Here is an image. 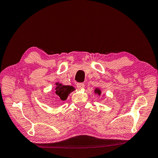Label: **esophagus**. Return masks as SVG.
Wrapping results in <instances>:
<instances>
[{"label":"esophagus","instance_id":"34e87169","mask_svg":"<svg viewBox=\"0 0 158 158\" xmlns=\"http://www.w3.org/2000/svg\"><path fill=\"white\" fill-rule=\"evenodd\" d=\"M76 87L77 89H83L85 87V84L82 83V82H79V83H77L76 84Z\"/></svg>","mask_w":158,"mask_h":158}]
</instances>
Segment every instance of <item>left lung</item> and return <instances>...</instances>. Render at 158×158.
<instances>
[{"label":"left lung","instance_id":"8db88e82","mask_svg":"<svg viewBox=\"0 0 158 158\" xmlns=\"http://www.w3.org/2000/svg\"><path fill=\"white\" fill-rule=\"evenodd\" d=\"M96 94H97L98 95H99L100 96L101 95V90L100 89H97V88H96V89H95V92H94Z\"/></svg>","mask_w":158,"mask_h":158}]
</instances>
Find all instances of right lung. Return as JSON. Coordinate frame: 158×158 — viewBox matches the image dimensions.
<instances>
[{"mask_svg":"<svg viewBox=\"0 0 158 158\" xmlns=\"http://www.w3.org/2000/svg\"><path fill=\"white\" fill-rule=\"evenodd\" d=\"M74 87L72 86H68V85H63L62 84L56 83V87H55V94L59 98L60 100L65 101L67 98L68 96L71 92L74 91Z\"/></svg>","mask_w":158,"mask_h":158,"instance_id":"obj_1","label":"right lung"}]
</instances>
